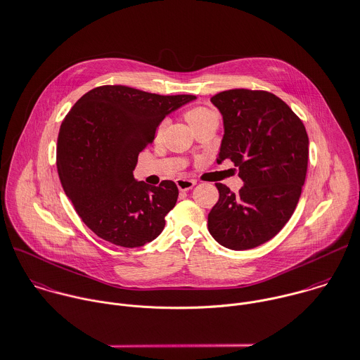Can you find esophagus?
Returning <instances> with one entry per match:
<instances>
[{
    "label": "esophagus",
    "mask_w": 360,
    "mask_h": 360,
    "mask_svg": "<svg viewBox=\"0 0 360 360\" xmlns=\"http://www.w3.org/2000/svg\"><path fill=\"white\" fill-rule=\"evenodd\" d=\"M195 185H196V181H193V179H184V178L176 179V186L179 191H189Z\"/></svg>",
    "instance_id": "34e87169"
}]
</instances>
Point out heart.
Returning <instances> with one entry per match:
<instances>
[{
  "mask_svg": "<svg viewBox=\"0 0 360 360\" xmlns=\"http://www.w3.org/2000/svg\"><path fill=\"white\" fill-rule=\"evenodd\" d=\"M185 119H186V122H188V123L192 126V129H193V127H196L198 124H202V123H205V122H207V120L217 119V115H216L213 110H210V109H207V108H205V106H196V108L189 109V110L185 113ZM164 127H165V122H162V123L158 126V129H157V137H160V136L162 134Z\"/></svg>",
  "mask_w": 360,
  "mask_h": 360,
  "instance_id": "obj_1",
  "label": "heart"
}]
</instances>
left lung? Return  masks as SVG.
Instances as JSON below:
<instances>
[{
    "mask_svg": "<svg viewBox=\"0 0 360 360\" xmlns=\"http://www.w3.org/2000/svg\"><path fill=\"white\" fill-rule=\"evenodd\" d=\"M210 101L224 124L217 162L231 160L244 186L234 193L216 184L220 196L207 227L223 247L251 250L292 217L306 181L309 136L289 105L268 91L229 89Z\"/></svg>",
    "mask_w": 360,
    "mask_h": 360,
    "instance_id": "8db88e82",
    "label": "left lung"
}]
</instances>
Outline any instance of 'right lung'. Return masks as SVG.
I'll return each instance as SVG.
<instances>
[{
  "label": "right lung",
  "mask_w": 360,
  "mask_h": 360,
  "mask_svg": "<svg viewBox=\"0 0 360 360\" xmlns=\"http://www.w3.org/2000/svg\"><path fill=\"white\" fill-rule=\"evenodd\" d=\"M193 99L102 85L67 113L57 139V171L78 216L98 237L137 248L161 234L178 188L172 181L151 186L134 179L133 171L164 117Z\"/></svg>",
  "instance_id": "add662e5"
}]
</instances>
